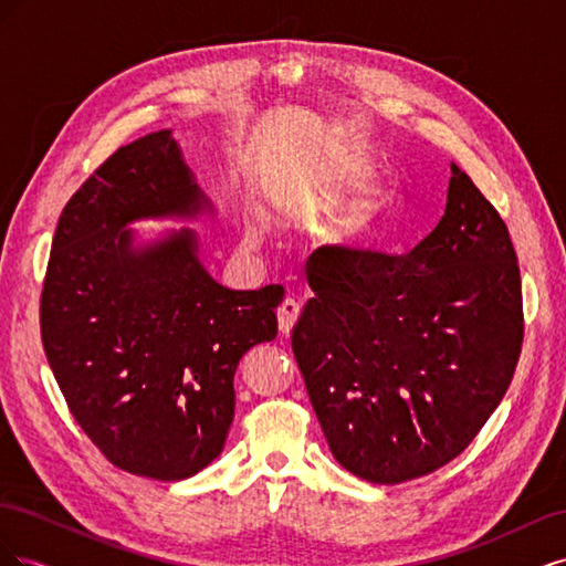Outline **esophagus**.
I'll list each match as a JSON object with an SVG mask.
<instances>
[{
	"instance_id": "1",
	"label": "esophagus",
	"mask_w": 566,
	"mask_h": 566,
	"mask_svg": "<svg viewBox=\"0 0 566 566\" xmlns=\"http://www.w3.org/2000/svg\"><path fill=\"white\" fill-rule=\"evenodd\" d=\"M300 314H302V306H300V302H297V300L287 297V300H283V302H281L276 316H279V331H281L285 337H287L290 333H293V328H295V323H297Z\"/></svg>"
}]
</instances>
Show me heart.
<instances>
[{
  "label": "heart",
  "instance_id": "obj_1",
  "mask_svg": "<svg viewBox=\"0 0 566 566\" xmlns=\"http://www.w3.org/2000/svg\"><path fill=\"white\" fill-rule=\"evenodd\" d=\"M373 175L375 163L361 150L321 153L302 163L287 186L285 202L302 217H312L333 203L325 217V231L335 241H356L385 229L397 205V188Z\"/></svg>",
  "mask_w": 566,
  "mask_h": 566
}]
</instances>
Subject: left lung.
<instances>
[{"label":"left lung","instance_id":"8db88e82","mask_svg":"<svg viewBox=\"0 0 566 566\" xmlns=\"http://www.w3.org/2000/svg\"><path fill=\"white\" fill-rule=\"evenodd\" d=\"M447 210L408 256L321 250L293 352L342 468L401 484L451 462L503 401L522 352L510 233L451 165Z\"/></svg>","mask_w":566,"mask_h":566}]
</instances>
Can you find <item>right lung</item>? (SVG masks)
<instances>
[{
  "mask_svg": "<svg viewBox=\"0 0 566 566\" xmlns=\"http://www.w3.org/2000/svg\"><path fill=\"white\" fill-rule=\"evenodd\" d=\"M212 214L172 129H160L82 184L51 243L40 310L46 361L113 465L160 482L193 476L221 453L235 368L279 333L281 285H221L191 227L150 238L129 229Z\"/></svg>",
  "mask_w": 566,
  "mask_h": 566,
  "instance_id": "right-lung-1",
  "label": "right lung"
}]
</instances>
